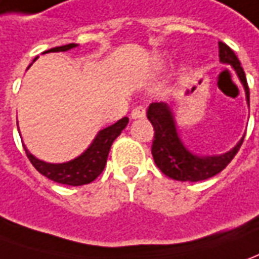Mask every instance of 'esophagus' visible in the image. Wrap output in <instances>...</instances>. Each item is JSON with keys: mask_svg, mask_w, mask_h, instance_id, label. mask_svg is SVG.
<instances>
[{"mask_svg": "<svg viewBox=\"0 0 259 259\" xmlns=\"http://www.w3.org/2000/svg\"><path fill=\"white\" fill-rule=\"evenodd\" d=\"M146 116V110H144L143 106H137L132 110V117L133 119H142Z\"/></svg>", "mask_w": 259, "mask_h": 259, "instance_id": "34e87169", "label": "esophagus"}]
</instances>
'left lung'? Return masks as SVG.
<instances>
[{
  "label": "left lung",
  "instance_id": "obj_1",
  "mask_svg": "<svg viewBox=\"0 0 259 259\" xmlns=\"http://www.w3.org/2000/svg\"><path fill=\"white\" fill-rule=\"evenodd\" d=\"M220 61L231 65L245 89L247 103L249 106V89H248L245 72L241 66L234 51L224 42H218ZM147 119L150 120L154 129L152 154L156 166L167 177L179 181H201L207 180L220 171H223L234 156L238 153L244 136L230 152L220 156H198L191 153L183 144L176 129L173 110L167 103H152L147 109Z\"/></svg>",
  "mask_w": 259,
  "mask_h": 259
}]
</instances>
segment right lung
Listing matches in <instances>:
<instances>
[{
	"label": "right lung",
	"mask_w": 259,
	"mask_h": 259,
	"mask_svg": "<svg viewBox=\"0 0 259 259\" xmlns=\"http://www.w3.org/2000/svg\"><path fill=\"white\" fill-rule=\"evenodd\" d=\"M75 47H78V45L76 44H68V45L48 49L44 54H47V52H65V51H69ZM127 123H129V119L123 117L115 124L107 126L106 129L100 130L96 137L93 139L92 144L86 149L85 152L76 159L66 161V163L54 164V163L42 161L28 152L26 147L25 153L29 161L32 163V166L42 176L48 177L49 180L59 183V184H66V186L89 184L103 171V168L106 166V160L107 156H109V150L112 147V143L115 142L116 137L122 133V130L127 126Z\"/></svg>",
	"instance_id": "add662e5"
}]
</instances>
